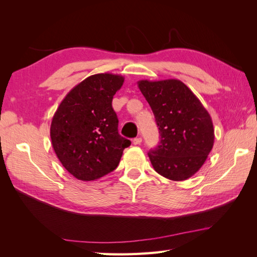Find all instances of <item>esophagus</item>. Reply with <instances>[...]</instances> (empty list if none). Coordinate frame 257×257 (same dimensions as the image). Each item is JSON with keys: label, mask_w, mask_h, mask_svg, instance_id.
I'll use <instances>...</instances> for the list:
<instances>
[{"label": "esophagus", "mask_w": 257, "mask_h": 257, "mask_svg": "<svg viewBox=\"0 0 257 257\" xmlns=\"http://www.w3.org/2000/svg\"><path fill=\"white\" fill-rule=\"evenodd\" d=\"M142 142H143L142 137H136V138H134L133 144H134V145H141V144H142Z\"/></svg>", "instance_id": "1"}]
</instances>
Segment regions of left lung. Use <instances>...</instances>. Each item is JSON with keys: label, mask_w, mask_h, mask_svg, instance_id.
Returning <instances> with one entry per match:
<instances>
[{"label": "left lung", "mask_w": 257, "mask_h": 257, "mask_svg": "<svg viewBox=\"0 0 257 257\" xmlns=\"http://www.w3.org/2000/svg\"><path fill=\"white\" fill-rule=\"evenodd\" d=\"M137 84L161 135L160 145L148 153L154 170L169 180H186L198 172L212 150L211 116L180 80H139Z\"/></svg>", "instance_id": "left-lung-1"}]
</instances>
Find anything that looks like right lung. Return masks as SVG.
<instances>
[{
  "label": "right lung",
  "mask_w": 257,
  "mask_h": 257,
  "mask_svg": "<svg viewBox=\"0 0 257 257\" xmlns=\"http://www.w3.org/2000/svg\"><path fill=\"white\" fill-rule=\"evenodd\" d=\"M124 77L109 73L89 76L69 91L51 121L53 150L67 172L94 181L119 165L131 142L118 133L112 98Z\"/></svg>",
  "instance_id": "1"
}]
</instances>
